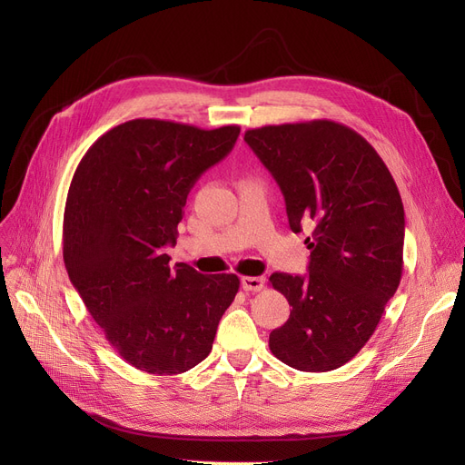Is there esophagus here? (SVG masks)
<instances>
[{
    "instance_id": "obj_1",
    "label": "esophagus",
    "mask_w": 465,
    "mask_h": 465,
    "mask_svg": "<svg viewBox=\"0 0 465 465\" xmlns=\"http://www.w3.org/2000/svg\"><path fill=\"white\" fill-rule=\"evenodd\" d=\"M241 286L247 292H260L265 286V279L263 277H242Z\"/></svg>"
}]
</instances>
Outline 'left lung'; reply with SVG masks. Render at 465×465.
Returning <instances> with one entry per match:
<instances>
[{
  "instance_id": "left-lung-1",
  "label": "left lung",
  "mask_w": 465,
  "mask_h": 465,
  "mask_svg": "<svg viewBox=\"0 0 465 465\" xmlns=\"http://www.w3.org/2000/svg\"><path fill=\"white\" fill-rule=\"evenodd\" d=\"M245 141L277 181L290 230L311 228L309 273H273L292 305L272 352L300 371H331L373 335L403 272L405 213L373 146L333 120L263 126Z\"/></svg>"
}]
</instances>
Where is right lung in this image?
I'll return each instance as SVG.
<instances>
[{
    "label": "right lung",
    "instance_id": "add662e5",
    "mask_svg": "<svg viewBox=\"0 0 465 465\" xmlns=\"http://www.w3.org/2000/svg\"><path fill=\"white\" fill-rule=\"evenodd\" d=\"M239 126L200 130L135 118L97 139L73 175L64 262L111 347L134 368L177 375L205 360L232 305L233 273L169 265L186 198L230 154Z\"/></svg>",
    "mask_w": 465,
    "mask_h": 465
}]
</instances>
